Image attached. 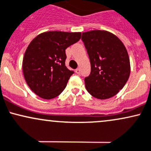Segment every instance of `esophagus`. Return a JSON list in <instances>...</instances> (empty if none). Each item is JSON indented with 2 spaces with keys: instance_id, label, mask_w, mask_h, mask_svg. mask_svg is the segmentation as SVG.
I'll list each match as a JSON object with an SVG mask.
<instances>
[{
  "instance_id": "34e87169",
  "label": "esophagus",
  "mask_w": 151,
  "mask_h": 151,
  "mask_svg": "<svg viewBox=\"0 0 151 151\" xmlns=\"http://www.w3.org/2000/svg\"><path fill=\"white\" fill-rule=\"evenodd\" d=\"M76 73H77V74H80V73H81V70H80V69H79V68H77V69H76Z\"/></svg>"
}]
</instances>
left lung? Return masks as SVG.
Here are the masks:
<instances>
[{
    "label": "left lung",
    "instance_id": "8db88e82",
    "mask_svg": "<svg viewBox=\"0 0 151 151\" xmlns=\"http://www.w3.org/2000/svg\"><path fill=\"white\" fill-rule=\"evenodd\" d=\"M91 65L85 78L88 92L98 99L116 96L123 88L130 73V59L124 44L116 35L94 30L82 33Z\"/></svg>",
    "mask_w": 151,
    "mask_h": 151
}]
</instances>
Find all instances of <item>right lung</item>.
Instances as JSON below:
<instances>
[{"label":"right lung","instance_id":"1","mask_svg":"<svg viewBox=\"0 0 151 151\" xmlns=\"http://www.w3.org/2000/svg\"><path fill=\"white\" fill-rule=\"evenodd\" d=\"M81 32L48 31L30 42L23 60V72L30 88L43 99L59 96L73 73L65 66V49L78 41Z\"/></svg>","mask_w":151,"mask_h":151}]
</instances>
